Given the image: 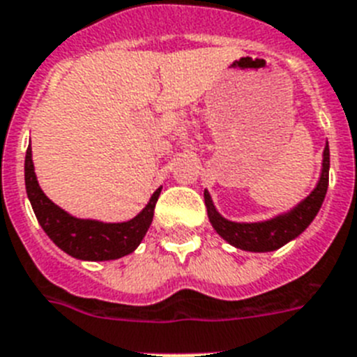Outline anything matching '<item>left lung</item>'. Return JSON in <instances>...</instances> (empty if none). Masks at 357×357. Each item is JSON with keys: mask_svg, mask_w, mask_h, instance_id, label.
I'll list each match as a JSON object with an SVG mask.
<instances>
[{"mask_svg": "<svg viewBox=\"0 0 357 357\" xmlns=\"http://www.w3.org/2000/svg\"><path fill=\"white\" fill-rule=\"evenodd\" d=\"M328 169H331V152H328V143H326L325 151H323L319 181L316 183L312 192L308 194L303 202L292 206L290 211L274 215L271 220L256 221V223H238V221H230L223 218L214 206L208 190H205L203 196H205L208 220H211L215 232L232 247L248 250V252L278 250L289 241L298 238L301 232H305V229L317 215L323 205V199H325L326 188H328Z\"/></svg>", "mask_w": 357, "mask_h": 357, "instance_id": "1", "label": "left lung"}]
</instances>
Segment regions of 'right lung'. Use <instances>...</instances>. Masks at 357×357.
<instances>
[{"mask_svg": "<svg viewBox=\"0 0 357 357\" xmlns=\"http://www.w3.org/2000/svg\"><path fill=\"white\" fill-rule=\"evenodd\" d=\"M25 187L32 211L40 221L45 234L68 256L82 261H110L132 254L145 238L154 218V206L161 194V187L151 196L136 218L123 223H105L98 220H82L68 214L52 203L41 190L32 163V149L29 145L25 155Z\"/></svg>", "mask_w": 357, "mask_h": 357, "instance_id": "add662e5", "label": "right lung"}]
</instances>
